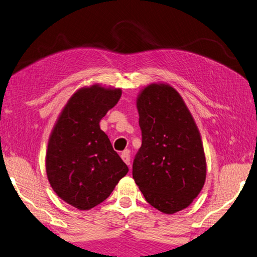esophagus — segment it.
Returning a JSON list of instances; mask_svg holds the SVG:
<instances>
[{
    "label": "esophagus",
    "mask_w": 257,
    "mask_h": 257,
    "mask_svg": "<svg viewBox=\"0 0 257 257\" xmlns=\"http://www.w3.org/2000/svg\"><path fill=\"white\" fill-rule=\"evenodd\" d=\"M121 158H122V160H123L125 164L130 165V153H129V150H124V152H122Z\"/></svg>",
    "instance_id": "1"
}]
</instances>
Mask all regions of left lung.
Listing matches in <instances>:
<instances>
[{"instance_id":"obj_1","label":"left lung","mask_w":257,"mask_h":257,"mask_svg":"<svg viewBox=\"0 0 257 257\" xmlns=\"http://www.w3.org/2000/svg\"><path fill=\"white\" fill-rule=\"evenodd\" d=\"M142 147L133 177L145 199L165 214L192 204L206 178L200 135L182 97L168 84H150L137 100Z\"/></svg>"}]
</instances>
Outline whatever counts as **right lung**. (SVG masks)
Returning a JSON list of instances; mask_svg holds the SVG:
<instances>
[{
	"label": "right lung",
	"mask_w": 257,
	"mask_h": 257,
	"mask_svg": "<svg viewBox=\"0 0 257 257\" xmlns=\"http://www.w3.org/2000/svg\"><path fill=\"white\" fill-rule=\"evenodd\" d=\"M120 97V89H80L50 136L45 158L50 185L60 198L78 209L102 203L129 170L99 125Z\"/></svg>",
	"instance_id": "right-lung-1"
}]
</instances>
